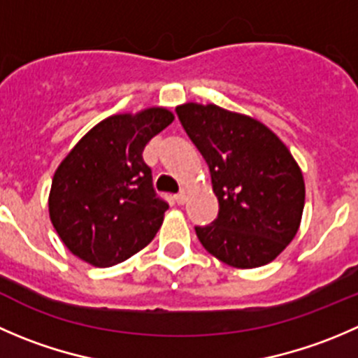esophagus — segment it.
<instances>
[{
  "label": "esophagus",
  "mask_w": 358,
  "mask_h": 358,
  "mask_svg": "<svg viewBox=\"0 0 358 358\" xmlns=\"http://www.w3.org/2000/svg\"><path fill=\"white\" fill-rule=\"evenodd\" d=\"M187 201V194L185 192H180L178 196H175V203L176 204H185Z\"/></svg>",
  "instance_id": "1"
}]
</instances>
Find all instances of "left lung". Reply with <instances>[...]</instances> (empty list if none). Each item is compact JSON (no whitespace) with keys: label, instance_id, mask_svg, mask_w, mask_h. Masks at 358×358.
I'll return each mask as SVG.
<instances>
[{"label":"left lung","instance_id":"8db88e82","mask_svg":"<svg viewBox=\"0 0 358 358\" xmlns=\"http://www.w3.org/2000/svg\"><path fill=\"white\" fill-rule=\"evenodd\" d=\"M176 115L206 161L218 217L196 234L208 253L238 269L273 262L299 231L303 171L266 124L208 103H183Z\"/></svg>","mask_w":358,"mask_h":358}]
</instances>
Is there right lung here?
Masks as SVG:
<instances>
[{
	"instance_id": "obj_1",
	"label": "right lung",
	"mask_w": 358,
	"mask_h": 358,
	"mask_svg": "<svg viewBox=\"0 0 358 358\" xmlns=\"http://www.w3.org/2000/svg\"><path fill=\"white\" fill-rule=\"evenodd\" d=\"M173 120L164 106L117 113L96 124L62 159L52 178L48 215L73 255L110 267L154 239L168 204L155 197L141 154Z\"/></svg>"
}]
</instances>
